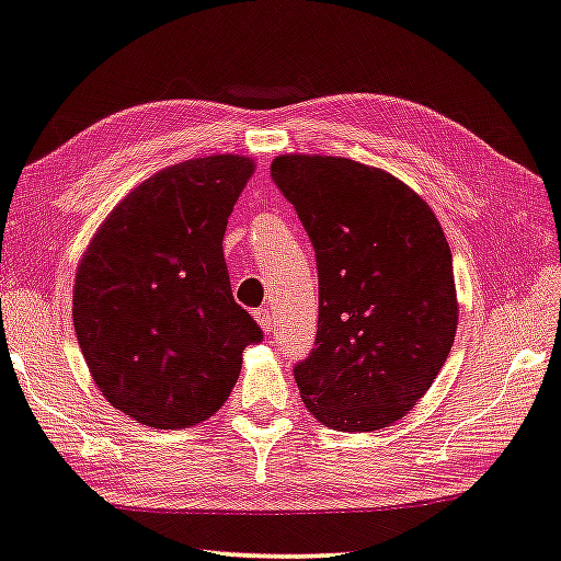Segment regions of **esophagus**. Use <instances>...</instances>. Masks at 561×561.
<instances>
[{
  "label": "esophagus",
  "mask_w": 561,
  "mask_h": 561,
  "mask_svg": "<svg viewBox=\"0 0 561 561\" xmlns=\"http://www.w3.org/2000/svg\"><path fill=\"white\" fill-rule=\"evenodd\" d=\"M252 316H255V321H257L262 331H265V333L272 331V311L267 309V306H262V309H257Z\"/></svg>",
  "instance_id": "1"
}]
</instances>
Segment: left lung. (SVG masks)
<instances>
[{"label": "left lung", "instance_id": "obj_1", "mask_svg": "<svg viewBox=\"0 0 561 561\" xmlns=\"http://www.w3.org/2000/svg\"><path fill=\"white\" fill-rule=\"evenodd\" d=\"M272 180L316 250V347L294 367L306 409L343 433L401 421L457 333L440 221L409 184L350 158L279 156Z\"/></svg>", "mask_w": 561, "mask_h": 561}]
</instances>
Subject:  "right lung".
I'll return each mask as SVG.
<instances>
[{"label": "right lung", "mask_w": 561, "mask_h": 561, "mask_svg": "<svg viewBox=\"0 0 561 561\" xmlns=\"http://www.w3.org/2000/svg\"><path fill=\"white\" fill-rule=\"evenodd\" d=\"M255 172L243 156L164 168L106 216L75 274L77 343L106 401L142 425L202 423L262 331L230 291L228 216Z\"/></svg>", "instance_id": "1"}]
</instances>
